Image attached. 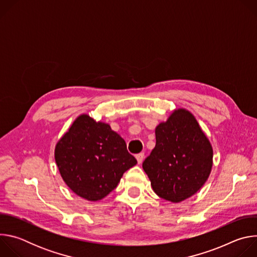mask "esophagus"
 <instances>
[{
	"mask_svg": "<svg viewBox=\"0 0 257 257\" xmlns=\"http://www.w3.org/2000/svg\"><path fill=\"white\" fill-rule=\"evenodd\" d=\"M136 160H137L138 164H141L144 160V153H140V154L136 155Z\"/></svg>",
	"mask_w": 257,
	"mask_h": 257,
	"instance_id": "esophagus-1",
	"label": "esophagus"
}]
</instances>
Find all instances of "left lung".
<instances>
[{
    "mask_svg": "<svg viewBox=\"0 0 257 257\" xmlns=\"http://www.w3.org/2000/svg\"><path fill=\"white\" fill-rule=\"evenodd\" d=\"M156 146L142 164L154 191L177 203L194 195L212 167L211 144L195 117L177 108L156 128Z\"/></svg>",
    "mask_w": 257,
    "mask_h": 257,
    "instance_id": "left-lung-1",
    "label": "left lung"
}]
</instances>
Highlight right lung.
Wrapping results in <instances>:
<instances>
[{
    "instance_id": "right-lung-1",
    "label": "right lung",
    "mask_w": 257,
    "mask_h": 257,
    "mask_svg": "<svg viewBox=\"0 0 257 257\" xmlns=\"http://www.w3.org/2000/svg\"><path fill=\"white\" fill-rule=\"evenodd\" d=\"M55 160L67 186L88 201L104 198L137 164L111 126L86 114L77 117L58 141Z\"/></svg>"
}]
</instances>
